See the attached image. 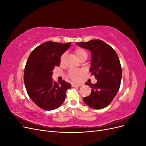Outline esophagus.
Wrapping results in <instances>:
<instances>
[{"label": "esophagus", "mask_w": 146, "mask_h": 146, "mask_svg": "<svg viewBox=\"0 0 146 146\" xmlns=\"http://www.w3.org/2000/svg\"><path fill=\"white\" fill-rule=\"evenodd\" d=\"M83 85V84H78V83H72V87H77V86H81Z\"/></svg>", "instance_id": "obj_1"}]
</instances>
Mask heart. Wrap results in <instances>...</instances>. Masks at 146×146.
<instances>
[{"label":"heart","instance_id":"1","mask_svg":"<svg viewBox=\"0 0 146 146\" xmlns=\"http://www.w3.org/2000/svg\"><path fill=\"white\" fill-rule=\"evenodd\" d=\"M74 53L76 54L77 58L81 60L83 58H85L88 57V52L82 48H77L74 50ZM66 58V54H63L61 55L60 57V63L63 64ZM83 74V70H70L68 72V76L74 81H78L80 80Z\"/></svg>","mask_w":146,"mask_h":146}]
</instances>
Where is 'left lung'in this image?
Instances as JSON below:
<instances>
[{
  "label": "left lung",
  "mask_w": 146,
  "mask_h": 146,
  "mask_svg": "<svg viewBox=\"0 0 146 146\" xmlns=\"http://www.w3.org/2000/svg\"><path fill=\"white\" fill-rule=\"evenodd\" d=\"M77 44L91 51L90 72L97 79L96 83H86L92 88L90 96L83 98L88 106L102 109L111 102L121 85L122 68L116 51L104 41L92 39Z\"/></svg>",
  "instance_id": "8db88e82"
}]
</instances>
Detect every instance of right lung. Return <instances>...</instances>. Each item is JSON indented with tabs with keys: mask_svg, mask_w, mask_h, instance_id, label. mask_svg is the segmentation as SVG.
Masks as SVG:
<instances>
[{
	"mask_svg": "<svg viewBox=\"0 0 146 146\" xmlns=\"http://www.w3.org/2000/svg\"><path fill=\"white\" fill-rule=\"evenodd\" d=\"M70 44L44 42L32 52L26 63L24 74L26 90L33 102L44 110L58 108L71 86L64 80L57 83L52 78L53 70L60 66V57Z\"/></svg>",
	"mask_w": 146,
	"mask_h": 146,
	"instance_id": "1",
	"label": "right lung"
}]
</instances>
